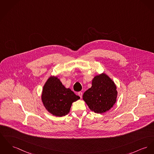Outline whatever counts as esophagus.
I'll list each match as a JSON object with an SVG mask.
<instances>
[{
    "label": "esophagus",
    "mask_w": 154,
    "mask_h": 154,
    "mask_svg": "<svg viewBox=\"0 0 154 154\" xmlns=\"http://www.w3.org/2000/svg\"><path fill=\"white\" fill-rule=\"evenodd\" d=\"M78 94L79 95V96L81 97V98H82V92H79L78 93Z\"/></svg>",
    "instance_id": "obj_1"
}]
</instances>
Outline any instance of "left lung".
Here are the masks:
<instances>
[{
  "mask_svg": "<svg viewBox=\"0 0 154 154\" xmlns=\"http://www.w3.org/2000/svg\"><path fill=\"white\" fill-rule=\"evenodd\" d=\"M117 87L105 73L96 75L93 79L92 87L83 93V99L94 113H105L116 102Z\"/></svg>",
  "mask_w": 154,
  "mask_h": 154,
  "instance_id": "1",
  "label": "left lung"
}]
</instances>
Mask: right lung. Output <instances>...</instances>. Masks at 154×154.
Instances as JSON below:
<instances>
[{"instance_id": "add662e5", "label": "right lung", "mask_w": 154, "mask_h": 154, "mask_svg": "<svg viewBox=\"0 0 154 154\" xmlns=\"http://www.w3.org/2000/svg\"><path fill=\"white\" fill-rule=\"evenodd\" d=\"M68 88H66L57 76H50L44 85L41 99L46 110L52 115L62 117L68 114L72 103L79 100Z\"/></svg>"}]
</instances>
